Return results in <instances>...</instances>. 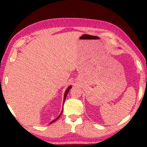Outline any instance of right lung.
I'll list each match as a JSON object with an SVG mask.
<instances>
[{"instance_id":"1","label":"right lung","mask_w":147,"mask_h":147,"mask_svg":"<svg viewBox=\"0 0 147 147\" xmlns=\"http://www.w3.org/2000/svg\"><path fill=\"white\" fill-rule=\"evenodd\" d=\"M71 88H72V86H69L68 87V88L66 89V91H65V94H64V98H63V103H64V102H65V98H66V96H67V93H69V90H70V89H71ZM62 111L61 112V113H60V115H59L58 117H57L56 119H54V120H53V121H52L51 123H50L49 124H52L53 123H54V122H55L56 120H58V119L59 118V117L61 116V113H62Z\"/></svg>"}]
</instances>
